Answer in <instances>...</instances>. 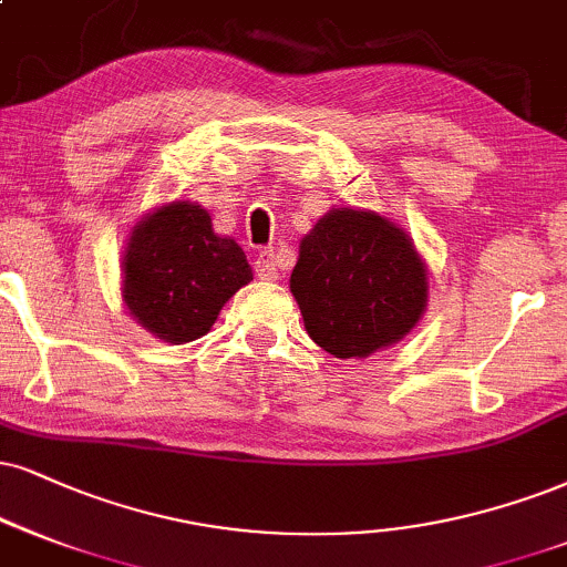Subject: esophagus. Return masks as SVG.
Segmentation results:
<instances>
[{
  "mask_svg": "<svg viewBox=\"0 0 567 567\" xmlns=\"http://www.w3.org/2000/svg\"><path fill=\"white\" fill-rule=\"evenodd\" d=\"M255 272H257V278H262V281H276V278H278V260H276V255H272V249H265V251H260V255H257Z\"/></svg>",
  "mask_w": 567,
  "mask_h": 567,
  "instance_id": "obj_1",
  "label": "esophagus"
}]
</instances>
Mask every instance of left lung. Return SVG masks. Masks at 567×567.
Wrapping results in <instances>:
<instances>
[{"label": "left lung", "mask_w": 567, "mask_h": 567, "mask_svg": "<svg viewBox=\"0 0 567 567\" xmlns=\"http://www.w3.org/2000/svg\"><path fill=\"white\" fill-rule=\"evenodd\" d=\"M289 289L318 347L362 360L417 326L429 268L402 226L373 209L331 207L299 241Z\"/></svg>", "instance_id": "1"}]
</instances>
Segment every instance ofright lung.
<instances>
[{"mask_svg":"<svg viewBox=\"0 0 567 567\" xmlns=\"http://www.w3.org/2000/svg\"><path fill=\"white\" fill-rule=\"evenodd\" d=\"M125 310L146 331L186 344L213 328L220 310L251 281L247 255L218 236L197 202H165L131 228L121 257Z\"/></svg>","mask_w":567,"mask_h":567,"instance_id":"1","label":"right lung"}]
</instances>
